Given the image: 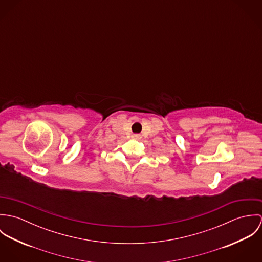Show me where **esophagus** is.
I'll list each match as a JSON object with an SVG mask.
<instances>
[{"label": "esophagus", "mask_w": 262, "mask_h": 262, "mask_svg": "<svg viewBox=\"0 0 262 262\" xmlns=\"http://www.w3.org/2000/svg\"><path fill=\"white\" fill-rule=\"evenodd\" d=\"M132 137H133L134 139H140V138H141V136H140L139 134H134Z\"/></svg>", "instance_id": "34e87169"}]
</instances>
